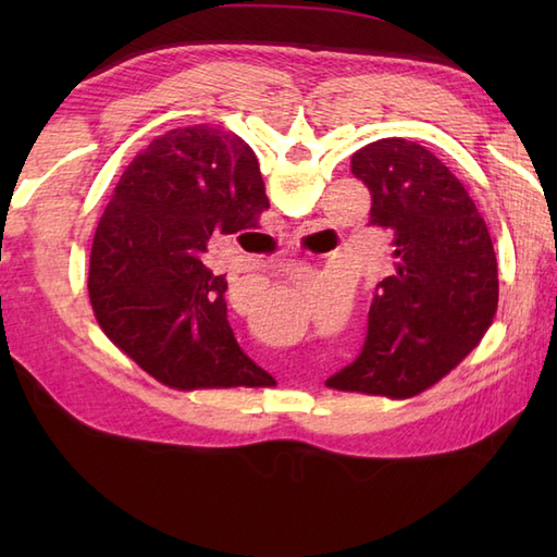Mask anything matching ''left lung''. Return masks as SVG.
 I'll return each instance as SVG.
<instances>
[{"instance_id": "obj_1", "label": "left lung", "mask_w": 557, "mask_h": 557, "mask_svg": "<svg viewBox=\"0 0 557 557\" xmlns=\"http://www.w3.org/2000/svg\"><path fill=\"white\" fill-rule=\"evenodd\" d=\"M371 191V224L393 232L395 272L377 282L357 361L325 385L413 397L467 359L498 311V260L486 222L431 150L383 138L351 156Z\"/></svg>"}]
</instances>
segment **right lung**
<instances>
[{"mask_svg":"<svg viewBox=\"0 0 557 557\" xmlns=\"http://www.w3.org/2000/svg\"><path fill=\"white\" fill-rule=\"evenodd\" d=\"M268 208L239 136L208 124L158 136L124 170L92 236L88 294L102 333L174 389L275 385L236 345L227 280L203 263L212 236L256 230Z\"/></svg>","mask_w":557,"mask_h":557,"instance_id":"obj_1","label":"right lung"}]
</instances>
